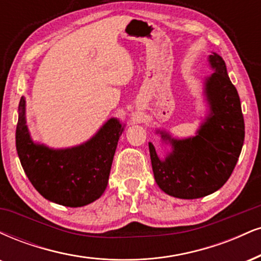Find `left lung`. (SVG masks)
Here are the masks:
<instances>
[{
    "label": "left lung",
    "instance_id": "left-lung-1",
    "mask_svg": "<svg viewBox=\"0 0 261 261\" xmlns=\"http://www.w3.org/2000/svg\"><path fill=\"white\" fill-rule=\"evenodd\" d=\"M209 64L214 73L205 79L204 93L210 113L196 136L176 140L158 131L163 141L171 146L164 159L148 143L156 185L176 198H202L221 188L231 176L243 147L244 119L236 87L220 56L210 55Z\"/></svg>",
    "mask_w": 261,
    "mask_h": 261
}]
</instances>
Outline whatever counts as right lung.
<instances>
[{
  "instance_id": "add662e5",
  "label": "right lung",
  "mask_w": 261,
  "mask_h": 261,
  "mask_svg": "<svg viewBox=\"0 0 261 261\" xmlns=\"http://www.w3.org/2000/svg\"><path fill=\"white\" fill-rule=\"evenodd\" d=\"M122 131L124 125L112 118L80 146L48 148L31 140L21 97L15 146L20 164L37 192L53 203L77 208L95 202L106 191Z\"/></svg>"
}]
</instances>
